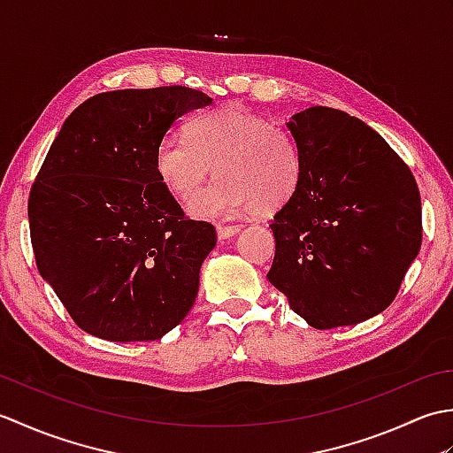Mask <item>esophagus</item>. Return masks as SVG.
<instances>
[{
    "label": "esophagus",
    "mask_w": 453,
    "mask_h": 453,
    "mask_svg": "<svg viewBox=\"0 0 453 453\" xmlns=\"http://www.w3.org/2000/svg\"><path fill=\"white\" fill-rule=\"evenodd\" d=\"M216 232H218L219 239H229L235 234H239V226H218Z\"/></svg>",
    "instance_id": "esophagus-1"
}]
</instances>
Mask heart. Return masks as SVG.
<instances>
[{
    "mask_svg": "<svg viewBox=\"0 0 453 453\" xmlns=\"http://www.w3.org/2000/svg\"><path fill=\"white\" fill-rule=\"evenodd\" d=\"M214 187L190 202L195 218L257 211L276 214L302 179L300 151L290 134L237 103H226L188 122V138L169 132L156 150V173L173 196L190 200L211 175Z\"/></svg>",
    "mask_w": 453,
    "mask_h": 453,
    "instance_id": "1",
    "label": "heart"
}]
</instances>
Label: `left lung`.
<instances>
[{
  "mask_svg": "<svg viewBox=\"0 0 453 453\" xmlns=\"http://www.w3.org/2000/svg\"><path fill=\"white\" fill-rule=\"evenodd\" d=\"M286 127L302 179L271 224L266 278L315 329L362 323L389 307L418 255L415 177L378 132L342 111L310 107Z\"/></svg>",
  "mask_w": 453,
  "mask_h": 453,
  "instance_id": "8db88e82",
  "label": "left lung"
}]
</instances>
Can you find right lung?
I'll use <instances>...</instances> for the list:
<instances>
[{"instance_id":"1","label":"right lung","mask_w":453,"mask_h":453,"mask_svg":"<svg viewBox=\"0 0 453 453\" xmlns=\"http://www.w3.org/2000/svg\"><path fill=\"white\" fill-rule=\"evenodd\" d=\"M211 104L169 85L95 95L65 119L28 196L38 273L85 333L157 341L195 305L200 266L216 247L156 173L173 122Z\"/></svg>"}]
</instances>
